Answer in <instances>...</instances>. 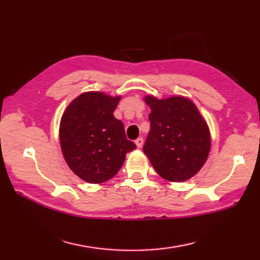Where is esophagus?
<instances>
[{"instance_id":"obj_1","label":"esophagus","mask_w":260,"mask_h":260,"mask_svg":"<svg viewBox=\"0 0 260 260\" xmlns=\"http://www.w3.org/2000/svg\"><path fill=\"white\" fill-rule=\"evenodd\" d=\"M135 144H136V146L137 147H142L143 146V144H144V140L142 139V137H139V139H137L136 141H135Z\"/></svg>"}]
</instances>
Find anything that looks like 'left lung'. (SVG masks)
I'll return each mask as SVG.
<instances>
[{"mask_svg":"<svg viewBox=\"0 0 260 260\" xmlns=\"http://www.w3.org/2000/svg\"><path fill=\"white\" fill-rule=\"evenodd\" d=\"M144 102L151 108V131L143 147L145 155L163 179H191L207 162L211 148L206 119L196 104L183 96L158 99L146 95Z\"/></svg>","mask_w":260,"mask_h":260,"instance_id":"1","label":"left lung"}]
</instances>
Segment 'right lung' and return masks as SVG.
Masks as SVG:
<instances>
[{
    "mask_svg": "<svg viewBox=\"0 0 260 260\" xmlns=\"http://www.w3.org/2000/svg\"><path fill=\"white\" fill-rule=\"evenodd\" d=\"M121 96L86 91L68 105L59 127L66 163L88 183H104L117 174L126 154L136 148L126 139L124 125L114 112Z\"/></svg>",
    "mask_w": 260,
    "mask_h": 260,
    "instance_id": "add662e5",
    "label": "right lung"
}]
</instances>
